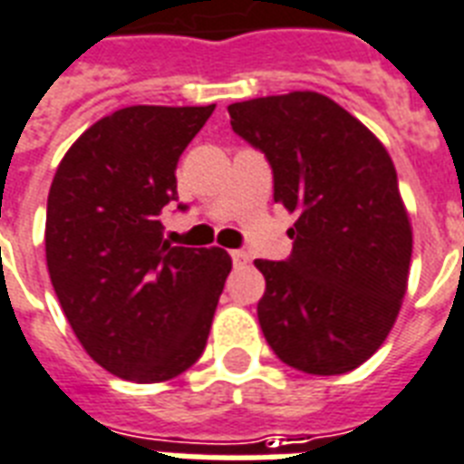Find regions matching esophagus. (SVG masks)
Wrapping results in <instances>:
<instances>
[{"label": "esophagus", "mask_w": 464, "mask_h": 464, "mask_svg": "<svg viewBox=\"0 0 464 464\" xmlns=\"http://www.w3.org/2000/svg\"><path fill=\"white\" fill-rule=\"evenodd\" d=\"M229 256H232V263H235V268H242V266H246L249 263V254L242 249L237 251H229Z\"/></svg>", "instance_id": "esophagus-1"}]
</instances>
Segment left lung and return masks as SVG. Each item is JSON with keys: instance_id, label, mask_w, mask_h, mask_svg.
Returning a JSON list of instances; mask_svg holds the SVG:
<instances>
[{"instance_id": "8db88e82", "label": "left lung", "mask_w": 464, "mask_h": 464, "mask_svg": "<svg viewBox=\"0 0 464 464\" xmlns=\"http://www.w3.org/2000/svg\"><path fill=\"white\" fill-rule=\"evenodd\" d=\"M229 124L273 168L295 213L287 261H263L258 324L277 357L337 376L379 350L407 292L412 225L376 133L328 95L292 91L229 105Z\"/></svg>"}]
</instances>
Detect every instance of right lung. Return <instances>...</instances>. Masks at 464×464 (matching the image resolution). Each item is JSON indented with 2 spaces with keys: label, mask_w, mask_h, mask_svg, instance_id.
Here are the masks:
<instances>
[{
  "label": "right lung",
  "mask_w": 464,
  "mask_h": 464,
  "mask_svg": "<svg viewBox=\"0 0 464 464\" xmlns=\"http://www.w3.org/2000/svg\"><path fill=\"white\" fill-rule=\"evenodd\" d=\"M213 110H117L73 140L52 179V287L92 362L124 381H169L201 357L232 270L227 251L172 246L160 232L179 155Z\"/></svg>",
  "instance_id": "obj_1"
}]
</instances>
